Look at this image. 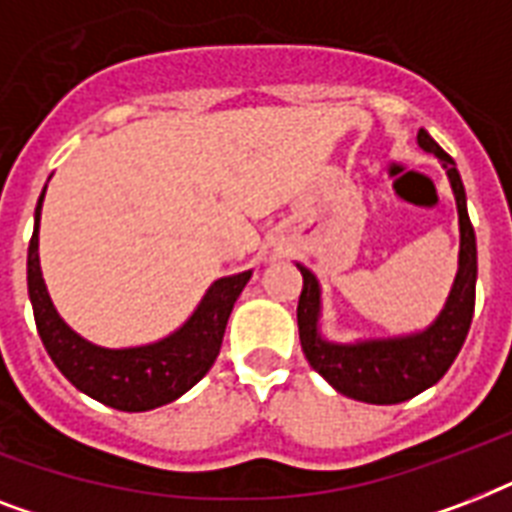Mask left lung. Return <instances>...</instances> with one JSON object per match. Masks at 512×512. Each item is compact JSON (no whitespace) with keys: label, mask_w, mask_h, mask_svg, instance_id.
I'll use <instances>...</instances> for the list:
<instances>
[{"label":"left lung","mask_w":512,"mask_h":512,"mask_svg":"<svg viewBox=\"0 0 512 512\" xmlns=\"http://www.w3.org/2000/svg\"><path fill=\"white\" fill-rule=\"evenodd\" d=\"M417 146L441 162L452 185L457 217H460L457 276H454L444 308L428 327L406 332V335L361 337L350 342L329 340L321 332L324 300H321L319 276L303 263H297L303 273L297 327H300V345H303L305 358L337 393L353 401H364V404H401L422 390H428L430 385H436L460 353L462 342L468 337L470 321H473V308H476L478 255L476 233L468 217L465 185L452 156L430 138L428 130L417 132Z\"/></svg>","instance_id":"8db88e82"}]
</instances>
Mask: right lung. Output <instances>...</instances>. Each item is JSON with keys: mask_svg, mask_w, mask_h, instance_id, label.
Returning <instances> with one entry per match:
<instances>
[{"mask_svg": "<svg viewBox=\"0 0 512 512\" xmlns=\"http://www.w3.org/2000/svg\"><path fill=\"white\" fill-rule=\"evenodd\" d=\"M44 191L34 212L26 273L36 329L55 366L84 396L119 412H148L177 401L215 364L233 303L252 279V271L212 281L191 316L162 340L127 348H106L90 342L63 321L44 284L39 265V217Z\"/></svg>", "mask_w": 512, "mask_h": 512, "instance_id": "obj_1", "label": "right lung"}]
</instances>
